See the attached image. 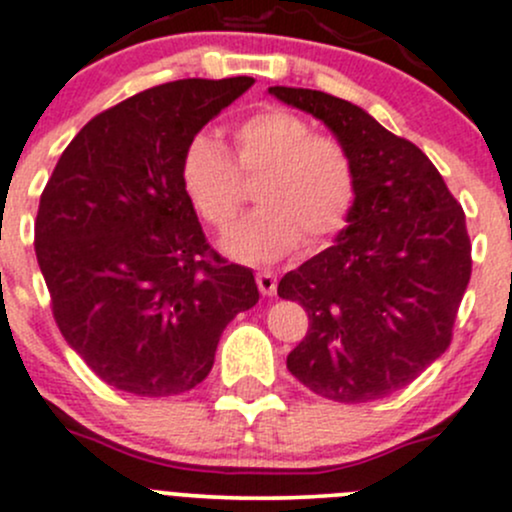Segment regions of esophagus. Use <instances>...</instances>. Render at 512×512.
Instances as JSON below:
<instances>
[{"instance_id":"34e87169","label":"esophagus","mask_w":512,"mask_h":512,"mask_svg":"<svg viewBox=\"0 0 512 512\" xmlns=\"http://www.w3.org/2000/svg\"><path fill=\"white\" fill-rule=\"evenodd\" d=\"M256 283H258V291L263 295H273L278 288V278L273 276L271 271H258L256 273Z\"/></svg>"}]
</instances>
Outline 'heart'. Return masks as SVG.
<instances>
[{
  "mask_svg": "<svg viewBox=\"0 0 512 512\" xmlns=\"http://www.w3.org/2000/svg\"><path fill=\"white\" fill-rule=\"evenodd\" d=\"M236 162L217 138L197 133L179 160L189 202L212 229H226L246 199V177H258L261 207L224 236L226 254L266 263L335 236L350 219L357 172L350 150L335 135L315 133L293 110L268 105L231 130Z\"/></svg>",
  "mask_w": 512,
  "mask_h": 512,
  "instance_id": "b5f03b06",
  "label": "heart"
}]
</instances>
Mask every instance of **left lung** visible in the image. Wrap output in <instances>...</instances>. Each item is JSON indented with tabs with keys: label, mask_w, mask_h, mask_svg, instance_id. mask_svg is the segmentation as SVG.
<instances>
[{
	"label": "left lung",
	"mask_w": 512,
	"mask_h": 512,
	"mask_svg": "<svg viewBox=\"0 0 512 512\" xmlns=\"http://www.w3.org/2000/svg\"><path fill=\"white\" fill-rule=\"evenodd\" d=\"M268 93L323 120L357 172L347 229L278 283L310 320L286 365L333 402L382 399L451 345L471 281L466 214L434 162L362 108L310 88Z\"/></svg>",
	"instance_id": "1"
}]
</instances>
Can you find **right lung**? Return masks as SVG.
Segmentation results:
<instances>
[{"label":"right lung","mask_w":512,"mask_h":512,"mask_svg":"<svg viewBox=\"0 0 512 512\" xmlns=\"http://www.w3.org/2000/svg\"><path fill=\"white\" fill-rule=\"evenodd\" d=\"M251 86V76L184 78L103 110L41 192L34 249L51 313L110 387L189 392L226 325L258 303L251 268L209 246L179 177L189 138Z\"/></svg>","instance_id":"add662e5"}]
</instances>
